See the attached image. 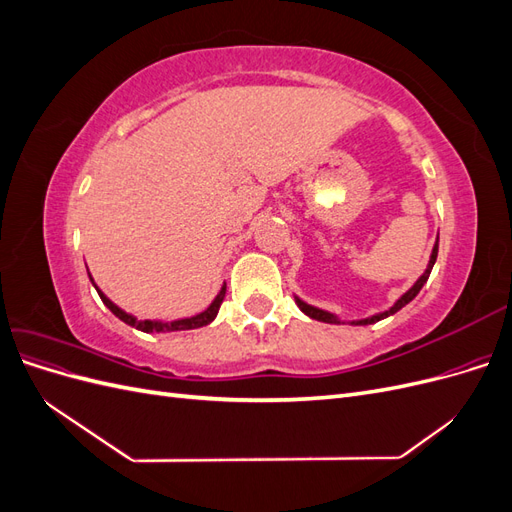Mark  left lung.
Returning a JSON list of instances; mask_svg holds the SVG:
<instances>
[{
  "mask_svg": "<svg viewBox=\"0 0 512 512\" xmlns=\"http://www.w3.org/2000/svg\"><path fill=\"white\" fill-rule=\"evenodd\" d=\"M436 258H438V241H436V245H433V252H431V258H429V265H427V269H425V273L418 277L416 280V284L406 292V294H401V299L391 307V309H386V312H382V314H376V316H371V318H365V320H356V322H352V324H374V322H378V320H382V318H386V316H393L395 312H399L401 307L404 305H408L418 292H421V288L425 286V282L429 280V273H431V269H433V262H436ZM297 303H299V307H301V312L303 314H307L309 318H314V320H320V322H339L333 314H329V312H324V309H318V307H312V305H307V303H303L301 299H297Z\"/></svg>",
  "mask_w": 512,
  "mask_h": 512,
  "instance_id": "left-lung-1",
  "label": "left lung"
}]
</instances>
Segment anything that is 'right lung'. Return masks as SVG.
<instances>
[{"label": "right lung", "mask_w": 512, "mask_h": 512, "mask_svg": "<svg viewBox=\"0 0 512 512\" xmlns=\"http://www.w3.org/2000/svg\"><path fill=\"white\" fill-rule=\"evenodd\" d=\"M89 280H91V275H89ZM94 282V280H91ZM96 286V284H94ZM96 290H98V294H100V299H102V303L111 309V312L119 318V320H123L126 324H130V327H136L138 331H143V333H168V331H188V329H200V327H207L209 322H213L215 320V316H218V312H220V305H222V301H224V294H226V286L220 290V294L218 297H215V301L205 309L203 314H198V316H192V318H181V320H173V322H160V320H136L134 316H130V314H126L123 312V309H119L111 299L106 297V294L96 286Z\"/></svg>", "instance_id": "obj_1"}]
</instances>
